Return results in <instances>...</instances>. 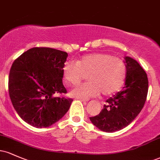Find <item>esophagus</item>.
<instances>
[{
	"instance_id": "obj_1",
	"label": "esophagus",
	"mask_w": 160,
	"mask_h": 160,
	"mask_svg": "<svg viewBox=\"0 0 160 160\" xmlns=\"http://www.w3.org/2000/svg\"><path fill=\"white\" fill-rule=\"evenodd\" d=\"M78 99H79V100H80L81 101V102H87L88 101V99H86V98H78Z\"/></svg>"
}]
</instances>
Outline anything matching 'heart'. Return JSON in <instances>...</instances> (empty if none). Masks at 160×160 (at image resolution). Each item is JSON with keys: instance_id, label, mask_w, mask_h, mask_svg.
Listing matches in <instances>:
<instances>
[{"instance_id": "b5f03b06", "label": "heart", "mask_w": 160, "mask_h": 160, "mask_svg": "<svg viewBox=\"0 0 160 160\" xmlns=\"http://www.w3.org/2000/svg\"><path fill=\"white\" fill-rule=\"evenodd\" d=\"M65 82L75 85L86 79L89 82L74 86L70 94L78 98H88L102 94H114L123 85L126 75L124 62L107 53L95 52L83 56L74 63L66 62L62 69Z\"/></svg>"}]
</instances>
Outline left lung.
Returning <instances> with one entry per match:
<instances>
[{
    "label": "left lung",
    "mask_w": 160,
    "mask_h": 160,
    "mask_svg": "<svg viewBox=\"0 0 160 160\" xmlns=\"http://www.w3.org/2000/svg\"><path fill=\"white\" fill-rule=\"evenodd\" d=\"M126 78L122 90L106 101L103 109L91 122L106 132L119 131L131 123L139 114L147 99L148 79L136 60L125 57Z\"/></svg>",
    "instance_id": "left-lung-1"
}]
</instances>
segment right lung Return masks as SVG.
<instances>
[{
    "label": "right lung",
    "instance_id": "1",
    "mask_svg": "<svg viewBox=\"0 0 160 160\" xmlns=\"http://www.w3.org/2000/svg\"><path fill=\"white\" fill-rule=\"evenodd\" d=\"M68 53L49 47H34L12 63L9 75V94L16 111L36 128L49 127L69 110L72 98L55 97L67 93L62 69Z\"/></svg>",
    "mask_w": 160,
    "mask_h": 160
}]
</instances>
